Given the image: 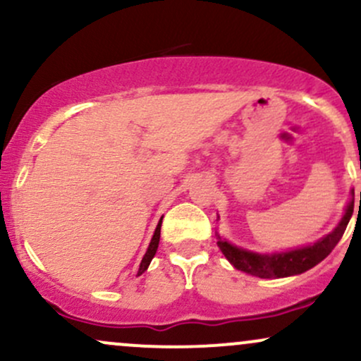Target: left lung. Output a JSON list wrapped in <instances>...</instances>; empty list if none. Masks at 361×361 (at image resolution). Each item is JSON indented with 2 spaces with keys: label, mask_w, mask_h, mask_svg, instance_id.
I'll return each mask as SVG.
<instances>
[{
  "label": "left lung",
  "mask_w": 361,
  "mask_h": 361,
  "mask_svg": "<svg viewBox=\"0 0 361 361\" xmlns=\"http://www.w3.org/2000/svg\"><path fill=\"white\" fill-rule=\"evenodd\" d=\"M351 195H355L351 192ZM361 200V192H360ZM351 215H353V200L346 207V212L343 219L339 221L338 227L314 243L312 246L299 247V250H292L287 252H273V255H259V252L246 251L243 247L234 246V244L227 243L226 239L219 238L217 246L221 247L222 255L229 259L235 270H241L247 275L259 276V279H283V276L300 275V273L310 270L321 263L322 259L334 250V246L339 243V239L345 234L348 222H350Z\"/></svg>",
  "instance_id": "obj_1"
}]
</instances>
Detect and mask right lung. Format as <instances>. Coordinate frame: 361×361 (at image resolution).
Instances as JSON below:
<instances>
[{
    "label": "right lung",
    "mask_w": 361,
    "mask_h": 361,
    "mask_svg": "<svg viewBox=\"0 0 361 361\" xmlns=\"http://www.w3.org/2000/svg\"><path fill=\"white\" fill-rule=\"evenodd\" d=\"M161 222H163V219H161L159 224H157V227H156V231H154V235H152L151 243H149V247H147L146 255H144L142 261H140V267H139V273H137V275H142V273L147 270V267H149V263H151V259L154 258V255H156V251H157V246H159Z\"/></svg>",
    "instance_id": "obj_1"
}]
</instances>
